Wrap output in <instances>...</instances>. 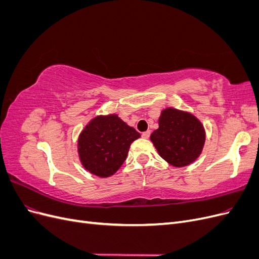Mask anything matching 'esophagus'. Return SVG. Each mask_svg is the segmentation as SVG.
Masks as SVG:
<instances>
[{
	"label": "esophagus",
	"instance_id": "esophagus-1",
	"mask_svg": "<svg viewBox=\"0 0 259 259\" xmlns=\"http://www.w3.org/2000/svg\"><path fill=\"white\" fill-rule=\"evenodd\" d=\"M150 134H151V132L150 131H147V132H144L143 133V138H146V139H148L149 137H150Z\"/></svg>",
	"mask_w": 259,
	"mask_h": 259
}]
</instances>
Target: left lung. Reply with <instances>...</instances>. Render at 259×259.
Returning a JSON list of instances; mask_svg holds the SVG:
<instances>
[{
    "mask_svg": "<svg viewBox=\"0 0 259 259\" xmlns=\"http://www.w3.org/2000/svg\"><path fill=\"white\" fill-rule=\"evenodd\" d=\"M151 142L162 158L177 167L186 166L200 155L205 142L201 122L190 113L168 108L159 119Z\"/></svg>",
    "mask_w": 259,
    "mask_h": 259,
    "instance_id": "8db88e82",
    "label": "left lung"
}]
</instances>
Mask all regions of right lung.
I'll use <instances>...</instances> for the list:
<instances>
[{"label":"right lung","instance_id":"right-lung-1","mask_svg":"<svg viewBox=\"0 0 259 259\" xmlns=\"http://www.w3.org/2000/svg\"><path fill=\"white\" fill-rule=\"evenodd\" d=\"M139 133L115 114L97 116L79 138V154L84 167L100 177L113 175L121 167L131 144Z\"/></svg>","mask_w":259,"mask_h":259}]
</instances>
